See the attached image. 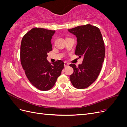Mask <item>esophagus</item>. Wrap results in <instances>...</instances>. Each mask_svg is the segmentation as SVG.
<instances>
[{
  "label": "esophagus",
  "instance_id": "esophagus-1",
  "mask_svg": "<svg viewBox=\"0 0 127 127\" xmlns=\"http://www.w3.org/2000/svg\"><path fill=\"white\" fill-rule=\"evenodd\" d=\"M69 64L67 62H66V61H65V62H64V67L68 66Z\"/></svg>",
  "mask_w": 127,
  "mask_h": 127
}]
</instances>
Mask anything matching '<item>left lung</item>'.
<instances>
[{
	"label": "left lung",
	"instance_id": "left-lung-1",
	"mask_svg": "<svg viewBox=\"0 0 127 127\" xmlns=\"http://www.w3.org/2000/svg\"><path fill=\"white\" fill-rule=\"evenodd\" d=\"M68 30L77 37L75 55L84 57L78 67L70 64L74 69L70 80L75 88L84 89L93 84L100 73L105 57L104 42L100 30L95 26L86 24Z\"/></svg>",
	"mask_w": 127,
	"mask_h": 127
}]
</instances>
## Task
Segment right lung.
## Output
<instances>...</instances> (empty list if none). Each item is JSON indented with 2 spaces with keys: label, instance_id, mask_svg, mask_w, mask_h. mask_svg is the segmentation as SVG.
Instances as JSON below:
<instances>
[{
  "label": "right lung",
  "instance_id": "obj_1",
  "mask_svg": "<svg viewBox=\"0 0 127 127\" xmlns=\"http://www.w3.org/2000/svg\"><path fill=\"white\" fill-rule=\"evenodd\" d=\"M55 30L34 28L22 38L20 59L25 75L32 85L41 91L52 88L61 75L64 63L60 60L51 64L46 59L52 50L51 39Z\"/></svg>",
  "mask_w": 127,
  "mask_h": 127
}]
</instances>
